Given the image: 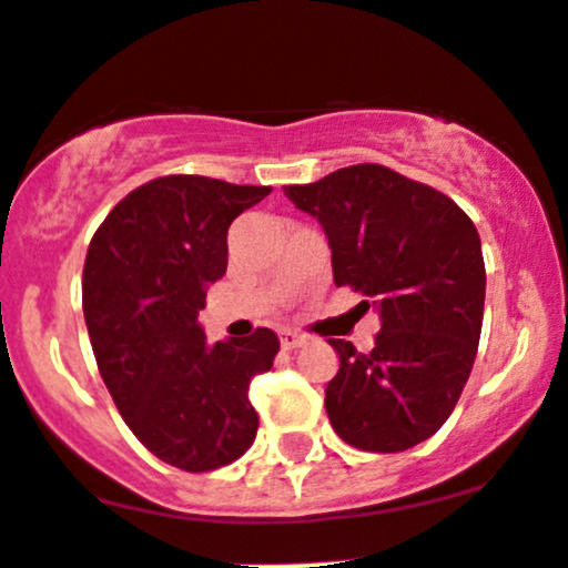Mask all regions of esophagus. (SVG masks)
Here are the masks:
<instances>
[{"mask_svg": "<svg viewBox=\"0 0 568 568\" xmlns=\"http://www.w3.org/2000/svg\"><path fill=\"white\" fill-rule=\"evenodd\" d=\"M280 345H283V351H294V347L304 345V336L296 332H280Z\"/></svg>", "mask_w": 568, "mask_h": 568, "instance_id": "obj_1", "label": "esophagus"}]
</instances>
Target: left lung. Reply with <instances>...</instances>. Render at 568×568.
Returning a JSON list of instances; mask_svg holds the SVG:
<instances>
[{"label": "left lung", "mask_w": 568, "mask_h": 568, "mask_svg": "<svg viewBox=\"0 0 568 568\" xmlns=\"http://www.w3.org/2000/svg\"><path fill=\"white\" fill-rule=\"evenodd\" d=\"M283 191L321 221L334 283L375 298L379 313L369 353L332 339L334 432L369 453L420 445L456 409L477 355L485 261L475 223L450 196L383 164H353Z\"/></svg>", "instance_id": "1"}]
</instances>
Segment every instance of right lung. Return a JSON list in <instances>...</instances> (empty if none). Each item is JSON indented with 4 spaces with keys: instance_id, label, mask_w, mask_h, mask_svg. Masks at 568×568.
Instances as JSON below:
<instances>
[{
    "instance_id": "add662e5",
    "label": "right lung",
    "mask_w": 568,
    "mask_h": 568,
    "mask_svg": "<svg viewBox=\"0 0 568 568\" xmlns=\"http://www.w3.org/2000/svg\"><path fill=\"white\" fill-rule=\"evenodd\" d=\"M202 174H166L123 196L93 234L83 315L99 375L136 439L164 464L213 471L258 432L247 388L272 369L277 334L207 345L196 315L226 274L229 226L270 196Z\"/></svg>"
}]
</instances>
